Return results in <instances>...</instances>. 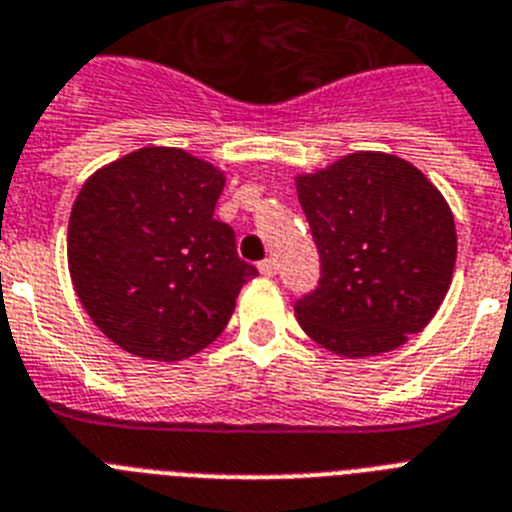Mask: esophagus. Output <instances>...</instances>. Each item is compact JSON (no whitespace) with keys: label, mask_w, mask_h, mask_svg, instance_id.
<instances>
[{"label":"esophagus","mask_w":512,"mask_h":512,"mask_svg":"<svg viewBox=\"0 0 512 512\" xmlns=\"http://www.w3.org/2000/svg\"><path fill=\"white\" fill-rule=\"evenodd\" d=\"M257 270L263 273V276H276V260H263V263L257 265Z\"/></svg>","instance_id":"1"}]
</instances>
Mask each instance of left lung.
Masks as SVG:
<instances>
[{
    "label": "left lung",
    "mask_w": 512,
    "mask_h": 512,
    "mask_svg": "<svg viewBox=\"0 0 512 512\" xmlns=\"http://www.w3.org/2000/svg\"><path fill=\"white\" fill-rule=\"evenodd\" d=\"M294 184L321 252V284L294 305L302 331L334 355L371 357L429 326L458 257L442 191L386 152H352Z\"/></svg>",
    "instance_id": "8db88e82"
}]
</instances>
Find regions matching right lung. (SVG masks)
<instances>
[{
	"mask_svg": "<svg viewBox=\"0 0 512 512\" xmlns=\"http://www.w3.org/2000/svg\"><path fill=\"white\" fill-rule=\"evenodd\" d=\"M226 173L178 147H141L86 178L68 223V270L120 350L176 363L213 344L257 270L213 218Z\"/></svg>",
	"mask_w": 512,
	"mask_h": 512,
	"instance_id": "1",
	"label": "right lung"
}]
</instances>
